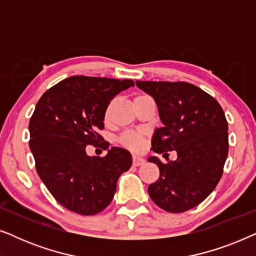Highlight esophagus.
I'll return each instance as SVG.
<instances>
[{
    "instance_id": "obj_1",
    "label": "esophagus",
    "mask_w": 256,
    "mask_h": 256,
    "mask_svg": "<svg viewBox=\"0 0 256 256\" xmlns=\"http://www.w3.org/2000/svg\"><path fill=\"white\" fill-rule=\"evenodd\" d=\"M146 160L142 158V157H140V156H136V155H134L132 156V166H142L143 163H144Z\"/></svg>"
}]
</instances>
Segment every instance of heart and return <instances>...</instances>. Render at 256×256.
Here are the masks:
<instances>
[{
    "mask_svg": "<svg viewBox=\"0 0 256 256\" xmlns=\"http://www.w3.org/2000/svg\"><path fill=\"white\" fill-rule=\"evenodd\" d=\"M118 141H120L121 144L126 146V148L136 150V152L141 150L143 148V146H144V138H143V135L141 132H124V134L120 136V138H118Z\"/></svg>",
    "mask_w": 256,
    "mask_h": 256,
    "instance_id": "b5f03b06",
    "label": "heart"
}]
</instances>
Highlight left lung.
Returning <instances> with one entry per match:
<instances>
[{
	"label": "left lung",
	"instance_id": "8db88e82",
	"mask_svg": "<svg viewBox=\"0 0 256 256\" xmlns=\"http://www.w3.org/2000/svg\"><path fill=\"white\" fill-rule=\"evenodd\" d=\"M158 107L163 127L152 136V152L177 160L166 164L156 156L158 180L150 184V198L164 211L180 213L208 197L222 176L228 154V124L214 98L192 84L178 82H136Z\"/></svg>",
	"mask_w": 256,
	"mask_h": 256
}]
</instances>
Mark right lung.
I'll list each match as a JSON object with an SVG mask.
<instances>
[{
  "mask_svg": "<svg viewBox=\"0 0 256 256\" xmlns=\"http://www.w3.org/2000/svg\"><path fill=\"white\" fill-rule=\"evenodd\" d=\"M129 87H134L129 79L73 76L38 100L29 124V146L38 176L70 211L82 216L104 211L118 177L132 166L130 152L118 146L104 157L86 154L87 146L104 140L98 132L104 129L112 99Z\"/></svg>",
  "mask_w": 256,
  "mask_h": 256,
  "instance_id": "add662e5",
  "label": "right lung"
}]
</instances>
